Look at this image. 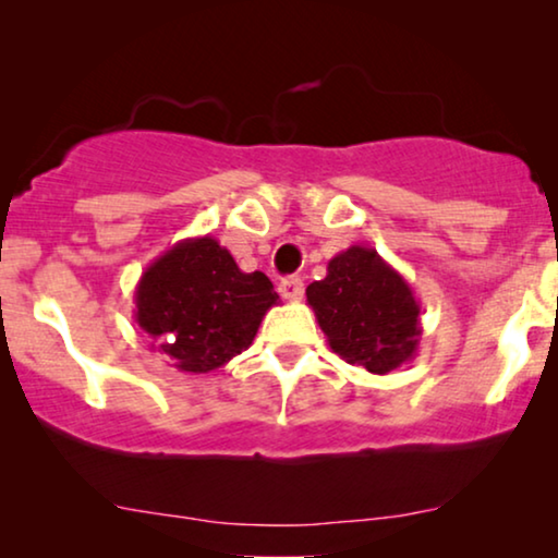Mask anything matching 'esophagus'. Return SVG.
I'll return each mask as SVG.
<instances>
[{
	"mask_svg": "<svg viewBox=\"0 0 558 558\" xmlns=\"http://www.w3.org/2000/svg\"><path fill=\"white\" fill-rule=\"evenodd\" d=\"M279 294L284 296V300L289 302H300L304 296V284L300 277H287L279 281Z\"/></svg>",
	"mask_w": 558,
	"mask_h": 558,
	"instance_id": "esophagus-1",
	"label": "esophagus"
}]
</instances>
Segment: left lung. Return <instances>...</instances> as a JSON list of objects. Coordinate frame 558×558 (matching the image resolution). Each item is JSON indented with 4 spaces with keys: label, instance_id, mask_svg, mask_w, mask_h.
<instances>
[{
    "label": "left lung",
    "instance_id": "8db88e82",
    "mask_svg": "<svg viewBox=\"0 0 558 558\" xmlns=\"http://www.w3.org/2000/svg\"><path fill=\"white\" fill-rule=\"evenodd\" d=\"M307 304L332 353L386 376L416 355L422 325L414 289L376 248L350 246L327 264V277L307 287Z\"/></svg>",
    "mask_w": 558,
    "mask_h": 558
}]
</instances>
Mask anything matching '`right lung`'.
I'll use <instances>...</instances> for the list:
<instances>
[{
  "mask_svg": "<svg viewBox=\"0 0 558 558\" xmlns=\"http://www.w3.org/2000/svg\"><path fill=\"white\" fill-rule=\"evenodd\" d=\"M134 319L182 373H210L254 342L279 294L262 271H241L213 235L185 239L144 269Z\"/></svg>",
  "mask_w": 558,
  "mask_h": 558,
  "instance_id": "right-lung-1",
  "label": "right lung"
}]
</instances>
